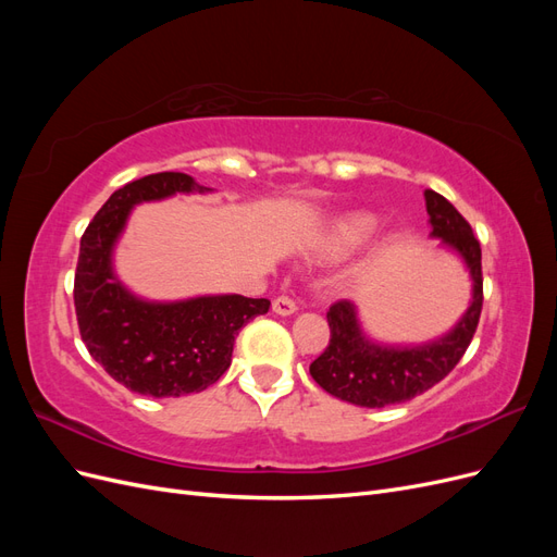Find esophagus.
<instances>
[{
  "label": "esophagus",
  "instance_id": "1",
  "mask_svg": "<svg viewBox=\"0 0 557 557\" xmlns=\"http://www.w3.org/2000/svg\"><path fill=\"white\" fill-rule=\"evenodd\" d=\"M272 309H274V313H278V315H293L295 311H297V305L295 301L290 299V297H276L274 301H272Z\"/></svg>",
  "mask_w": 557,
  "mask_h": 557
}]
</instances>
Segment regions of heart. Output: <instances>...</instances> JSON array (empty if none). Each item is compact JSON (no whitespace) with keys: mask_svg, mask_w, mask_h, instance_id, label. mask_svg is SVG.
<instances>
[{"mask_svg":"<svg viewBox=\"0 0 557 557\" xmlns=\"http://www.w3.org/2000/svg\"><path fill=\"white\" fill-rule=\"evenodd\" d=\"M376 227V218L364 211H346L334 215L332 221L315 234L313 256L323 260L346 258L352 250H358L372 239Z\"/></svg>","mask_w":557,"mask_h":557,"instance_id":"obj_1","label":"heart"}]
</instances>
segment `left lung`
<instances>
[{
  "label": "left lung",
  "instance_id": "1",
  "mask_svg": "<svg viewBox=\"0 0 557 557\" xmlns=\"http://www.w3.org/2000/svg\"><path fill=\"white\" fill-rule=\"evenodd\" d=\"M430 237L458 252L471 276V301L455 327L423 346H383L362 332L356 305L336 301L327 311L330 344L311 362L313 381L330 395L367 409L409 401L446 379L476 332L483 309L481 246L471 225L446 197L425 190Z\"/></svg>",
  "mask_w": 557,
  "mask_h": 557
}]
</instances>
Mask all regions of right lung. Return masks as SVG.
<instances>
[{
  "label": "right lung",
  "mask_w": 557,
  "mask_h": 557,
  "mask_svg": "<svg viewBox=\"0 0 557 557\" xmlns=\"http://www.w3.org/2000/svg\"><path fill=\"white\" fill-rule=\"evenodd\" d=\"M176 193L205 195L211 188L181 172L150 174L117 188L83 232L74 276L83 344L111 379L148 397L207 391L227 372L239 330L269 311V299L244 295L148 301L115 278L113 246L129 211Z\"/></svg>",
  "instance_id": "1"
}]
</instances>
